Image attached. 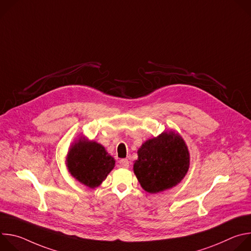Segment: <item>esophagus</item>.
<instances>
[{"instance_id": "34e87169", "label": "esophagus", "mask_w": 251, "mask_h": 251, "mask_svg": "<svg viewBox=\"0 0 251 251\" xmlns=\"http://www.w3.org/2000/svg\"><path fill=\"white\" fill-rule=\"evenodd\" d=\"M119 164H120V167H122L124 169H127V168H129L130 162L127 159H122V160L119 161Z\"/></svg>"}]
</instances>
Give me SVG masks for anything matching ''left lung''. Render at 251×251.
Returning <instances> with one entry per match:
<instances>
[{
    "label": "left lung",
    "instance_id": "obj_1",
    "mask_svg": "<svg viewBox=\"0 0 251 251\" xmlns=\"http://www.w3.org/2000/svg\"><path fill=\"white\" fill-rule=\"evenodd\" d=\"M137 153L133 170L141 187L150 194L176 186L189 171V149L174 131L147 140Z\"/></svg>",
    "mask_w": 251,
    "mask_h": 251
}]
</instances>
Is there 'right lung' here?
Segmentation results:
<instances>
[{"label":"right lung","mask_w":251,"mask_h":251,"mask_svg":"<svg viewBox=\"0 0 251 251\" xmlns=\"http://www.w3.org/2000/svg\"><path fill=\"white\" fill-rule=\"evenodd\" d=\"M114 166V158L102 145L83 137L71 145L66 156L70 175L90 189L100 186Z\"/></svg>","instance_id":"obj_1"}]
</instances>
